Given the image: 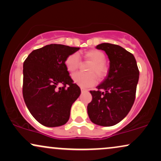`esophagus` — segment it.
<instances>
[{
  "instance_id": "1",
  "label": "esophagus",
  "mask_w": 161,
  "mask_h": 161,
  "mask_svg": "<svg viewBox=\"0 0 161 161\" xmlns=\"http://www.w3.org/2000/svg\"><path fill=\"white\" fill-rule=\"evenodd\" d=\"M80 88H81V91H82V92H85V91H87V89L85 88V87H81Z\"/></svg>"
}]
</instances>
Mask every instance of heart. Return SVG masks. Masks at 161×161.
Instances as JSON below:
<instances>
[{
    "mask_svg": "<svg viewBox=\"0 0 161 161\" xmlns=\"http://www.w3.org/2000/svg\"><path fill=\"white\" fill-rule=\"evenodd\" d=\"M84 57L87 60L92 62L87 69V72L89 74L76 73L72 75V80L81 87H88L97 83V78L96 75L99 79H102L107 74L108 66L105 62V54L100 50H93L87 51L85 53ZM64 64L69 72H74L78 69L80 64L79 54L72 53L69 55L66 58Z\"/></svg>",
    "mask_w": 161,
    "mask_h": 161,
    "instance_id": "b5f03b06",
    "label": "heart"
}]
</instances>
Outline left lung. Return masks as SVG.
I'll use <instances>...</instances> for the list:
<instances>
[{
    "instance_id": "8db88e82",
    "label": "left lung",
    "mask_w": 161,
    "mask_h": 161,
    "mask_svg": "<svg viewBox=\"0 0 161 161\" xmlns=\"http://www.w3.org/2000/svg\"><path fill=\"white\" fill-rule=\"evenodd\" d=\"M96 48L105 52L110 67L97 90L90 91L92 101L87 105V114L94 124L112 126L126 117L134 104L139 70L134 55L122 47L103 43Z\"/></svg>"
}]
</instances>
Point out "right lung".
Segmentation results:
<instances>
[{"label":"right lung","instance_id":"1","mask_svg":"<svg viewBox=\"0 0 161 161\" xmlns=\"http://www.w3.org/2000/svg\"><path fill=\"white\" fill-rule=\"evenodd\" d=\"M79 47L51 44L33 50L23 65V97L28 110L38 123L57 127L68 121L73 103L81 93L70 78L66 58ZM58 84L62 87H58Z\"/></svg>","mask_w":161,"mask_h":161}]
</instances>
